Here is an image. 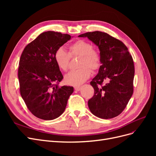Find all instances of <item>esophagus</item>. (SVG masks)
Returning a JSON list of instances; mask_svg holds the SVG:
<instances>
[{
	"label": "esophagus",
	"instance_id": "34e87169",
	"mask_svg": "<svg viewBox=\"0 0 156 156\" xmlns=\"http://www.w3.org/2000/svg\"><path fill=\"white\" fill-rule=\"evenodd\" d=\"M74 88H75V90H77V91H79L80 90H81V87H80V86H77V87H74Z\"/></svg>",
	"mask_w": 156,
	"mask_h": 156
}]
</instances>
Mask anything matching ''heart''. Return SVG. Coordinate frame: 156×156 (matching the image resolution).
<instances>
[{"label":"heart","mask_w":156,"mask_h":156,"mask_svg":"<svg viewBox=\"0 0 156 156\" xmlns=\"http://www.w3.org/2000/svg\"><path fill=\"white\" fill-rule=\"evenodd\" d=\"M69 53L63 48L56 49L55 53V61L58 68L66 72L68 68L70 56H81L79 67L65 75L64 82L69 85L79 86L90 77L92 70H97L101 66V56L99 52L93 48L90 42L79 40L69 46ZM90 68L91 69H89Z\"/></svg>","instance_id":"heart-1"}]
</instances>
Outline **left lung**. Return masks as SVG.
I'll return each instance as SVG.
<instances>
[{"label": "left lung", "instance_id": "left-lung-1", "mask_svg": "<svg viewBox=\"0 0 156 156\" xmlns=\"http://www.w3.org/2000/svg\"><path fill=\"white\" fill-rule=\"evenodd\" d=\"M79 37H87L100 51L101 66L90 82L94 94L88 101L90 111L103 119L119 116L133 92L135 68L128 49L105 32H90Z\"/></svg>", "mask_w": 156, "mask_h": 156}]
</instances>
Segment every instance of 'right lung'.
Instances as JSON below:
<instances>
[{
    "label": "right lung",
    "instance_id": "add662e5",
    "mask_svg": "<svg viewBox=\"0 0 156 156\" xmlns=\"http://www.w3.org/2000/svg\"><path fill=\"white\" fill-rule=\"evenodd\" d=\"M71 39L69 34L48 31L28 44L21 54L18 78L22 98L37 118L54 120L65 111L73 87H59L63 75L55 61V53Z\"/></svg>",
    "mask_w": 156,
    "mask_h": 156
}]
</instances>
